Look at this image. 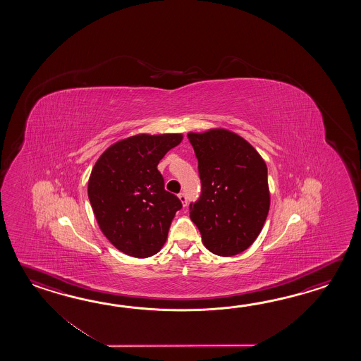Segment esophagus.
<instances>
[{
  "label": "esophagus",
  "instance_id": "obj_1",
  "mask_svg": "<svg viewBox=\"0 0 361 361\" xmlns=\"http://www.w3.org/2000/svg\"><path fill=\"white\" fill-rule=\"evenodd\" d=\"M178 197H179V200H180L182 205L185 207V205H187V196H185V193H179V195H178Z\"/></svg>",
  "mask_w": 361,
  "mask_h": 361
}]
</instances>
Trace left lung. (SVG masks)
<instances>
[{
    "label": "left lung",
    "mask_w": 361,
    "mask_h": 361,
    "mask_svg": "<svg viewBox=\"0 0 361 361\" xmlns=\"http://www.w3.org/2000/svg\"><path fill=\"white\" fill-rule=\"evenodd\" d=\"M199 161L201 195L190 216L207 250L231 257L261 233L269 210L267 166L245 139L224 129L188 135Z\"/></svg>",
    "instance_id": "1"
}]
</instances>
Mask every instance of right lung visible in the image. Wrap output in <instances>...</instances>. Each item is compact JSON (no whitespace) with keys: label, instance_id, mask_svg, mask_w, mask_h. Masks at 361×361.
Masks as SVG:
<instances>
[{"label":"right lung","instance_id":"obj_1","mask_svg":"<svg viewBox=\"0 0 361 361\" xmlns=\"http://www.w3.org/2000/svg\"><path fill=\"white\" fill-rule=\"evenodd\" d=\"M182 134H139L107 148L95 162L87 195L100 230L120 252L135 258L159 253L182 207L165 191L157 165Z\"/></svg>","mask_w":361,"mask_h":361}]
</instances>
